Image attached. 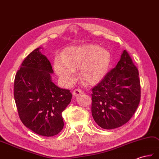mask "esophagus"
<instances>
[{"mask_svg":"<svg viewBox=\"0 0 159 159\" xmlns=\"http://www.w3.org/2000/svg\"><path fill=\"white\" fill-rule=\"evenodd\" d=\"M83 94V91L80 89H75V90H73V94L74 97H77L80 96V95Z\"/></svg>","mask_w":159,"mask_h":159,"instance_id":"esophagus-1","label":"esophagus"}]
</instances>
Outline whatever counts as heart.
<instances>
[{
	"label": "heart",
	"instance_id": "1",
	"mask_svg": "<svg viewBox=\"0 0 159 159\" xmlns=\"http://www.w3.org/2000/svg\"><path fill=\"white\" fill-rule=\"evenodd\" d=\"M109 54L97 45H85L66 49L62 56L54 61V69L66 84L75 78V70L80 69V78L84 84H94L103 78L107 69Z\"/></svg>",
	"mask_w": 159,
	"mask_h": 159
}]
</instances>
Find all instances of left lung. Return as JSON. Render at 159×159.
Wrapping results in <instances>:
<instances>
[{
    "instance_id": "1",
    "label": "left lung",
    "mask_w": 159,
    "mask_h": 159,
    "mask_svg": "<svg viewBox=\"0 0 159 159\" xmlns=\"http://www.w3.org/2000/svg\"><path fill=\"white\" fill-rule=\"evenodd\" d=\"M92 92V115L100 127L113 129L129 122L139 104L141 86L138 69L127 51Z\"/></svg>"
}]
</instances>
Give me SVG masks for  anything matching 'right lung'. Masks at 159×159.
Returning a JSON list of instances; mask_svg holds the SVG:
<instances>
[{
  "label": "right lung",
  "instance_id": "right-lung-1",
  "mask_svg": "<svg viewBox=\"0 0 159 159\" xmlns=\"http://www.w3.org/2000/svg\"><path fill=\"white\" fill-rule=\"evenodd\" d=\"M53 69L39 48L24 60L14 80L13 95L21 121L35 133L52 137L64 126L62 112L70 103L72 94L52 82Z\"/></svg>",
  "mask_w": 159,
  "mask_h": 159
}]
</instances>
